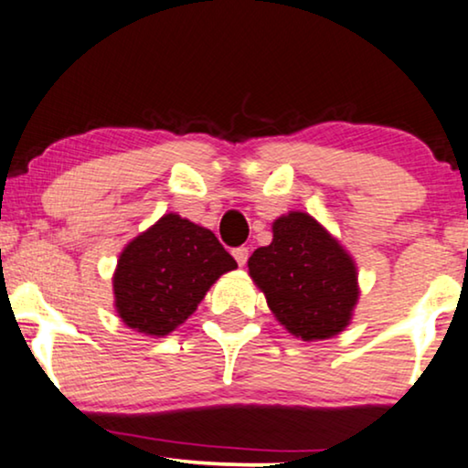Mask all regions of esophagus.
Masks as SVG:
<instances>
[{
  "instance_id": "34e87169",
  "label": "esophagus",
  "mask_w": 468,
  "mask_h": 468,
  "mask_svg": "<svg viewBox=\"0 0 468 468\" xmlns=\"http://www.w3.org/2000/svg\"><path fill=\"white\" fill-rule=\"evenodd\" d=\"M248 254H250V250H248L246 246H239V248H235V250H233V257H235V261H238V263H239L241 267L246 265Z\"/></svg>"
}]
</instances>
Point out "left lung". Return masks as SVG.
<instances>
[{
    "instance_id": "1",
    "label": "left lung",
    "mask_w": 468,
    "mask_h": 468,
    "mask_svg": "<svg viewBox=\"0 0 468 468\" xmlns=\"http://www.w3.org/2000/svg\"><path fill=\"white\" fill-rule=\"evenodd\" d=\"M248 270L276 319L297 338H332L351 321L359 295L353 259L313 216L278 218L271 244L252 252Z\"/></svg>"
}]
</instances>
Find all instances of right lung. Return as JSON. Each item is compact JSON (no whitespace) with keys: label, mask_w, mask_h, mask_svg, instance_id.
<instances>
[{"label":"right lung","mask_w":468,"mask_h":468,"mask_svg":"<svg viewBox=\"0 0 468 468\" xmlns=\"http://www.w3.org/2000/svg\"><path fill=\"white\" fill-rule=\"evenodd\" d=\"M235 267V259L209 229L166 214L130 241L117 261V313L141 334L166 335L195 313L209 286Z\"/></svg>","instance_id":"obj_1"}]
</instances>
